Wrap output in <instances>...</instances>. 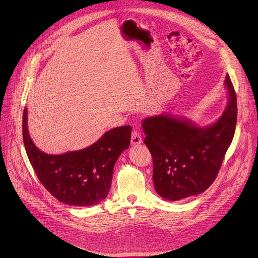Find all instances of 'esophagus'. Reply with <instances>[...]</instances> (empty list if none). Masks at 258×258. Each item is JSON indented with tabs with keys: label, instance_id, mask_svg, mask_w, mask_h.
I'll use <instances>...</instances> for the list:
<instances>
[{
	"label": "esophagus",
	"instance_id": "esophagus-1",
	"mask_svg": "<svg viewBox=\"0 0 258 258\" xmlns=\"http://www.w3.org/2000/svg\"><path fill=\"white\" fill-rule=\"evenodd\" d=\"M142 141H143V139H142V135H141L140 131L137 127H135L134 131L132 132V141H131L132 145L141 144Z\"/></svg>",
	"mask_w": 258,
	"mask_h": 258
}]
</instances>
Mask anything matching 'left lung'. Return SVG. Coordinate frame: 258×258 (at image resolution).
Wrapping results in <instances>:
<instances>
[{
    "label": "left lung",
    "mask_w": 258,
    "mask_h": 258,
    "mask_svg": "<svg viewBox=\"0 0 258 258\" xmlns=\"http://www.w3.org/2000/svg\"><path fill=\"white\" fill-rule=\"evenodd\" d=\"M229 103L219 119L204 127L185 118L157 115L143 120L144 143L153 159V181L164 199L177 201L208 189L222 166L237 123V98L227 75Z\"/></svg>",
    "instance_id": "1"
}]
</instances>
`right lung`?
Listing matches in <instances>:
<instances>
[{"instance_id": "right-lung-1", "label": "right lung", "mask_w": 258, "mask_h": 258, "mask_svg": "<svg viewBox=\"0 0 258 258\" xmlns=\"http://www.w3.org/2000/svg\"><path fill=\"white\" fill-rule=\"evenodd\" d=\"M131 133V125L115 127L85 149L50 155L32 143L27 130V109L23 111V143L34 172L57 200L72 206H92L107 197L114 164L128 148Z\"/></svg>"}]
</instances>
